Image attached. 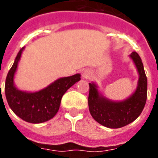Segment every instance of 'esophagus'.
<instances>
[{
    "instance_id": "34e87169",
    "label": "esophagus",
    "mask_w": 158,
    "mask_h": 158,
    "mask_svg": "<svg viewBox=\"0 0 158 158\" xmlns=\"http://www.w3.org/2000/svg\"><path fill=\"white\" fill-rule=\"evenodd\" d=\"M83 78H84V79H89L90 76H91V72H90V70H89V69H85V70L83 72Z\"/></svg>"
}]
</instances>
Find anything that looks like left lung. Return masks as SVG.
<instances>
[{
  "mask_svg": "<svg viewBox=\"0 0 158 158\" xmlns=\"http://www.w3.org/2000/svg\"><path fill=\"white\" fill-rule=\"evenodd\" d=\"M139 74L137 89L134 94L122 102H113L98 94L97 86L89 83V108L95 121L104 127L118 128L133 122L143 112L147 101L148 79L143 62L137 52L130 55Z\"/></svg>",
  "mask_w": 158,
  "mask_h": 158,
  "instance_id": "left-lung-1",
  "label": "left lung"
}]
</instances>
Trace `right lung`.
Wrapping results in <instances>:
<instances>
[{
  "label": "right lung",
  "instance_id": "obj_1",
  "mask_svg": "<svg viewBox=\"0 0 158 158\" xmlns=\"http://www.w3.org/2000/svg\"><path fill=\"white\" fill-rule=\"evenodd\" d=\"M24 48L19 51L15 62L8 72L5 94L10 108L20 118L31 123L46 122L57 114L64 93L80 80V74L57 79L39 92L27 93L17 89L14 85V75Z\"/></svg>",
  "mask_w": 158,
  "mask_h": 158
}]
</instances>
